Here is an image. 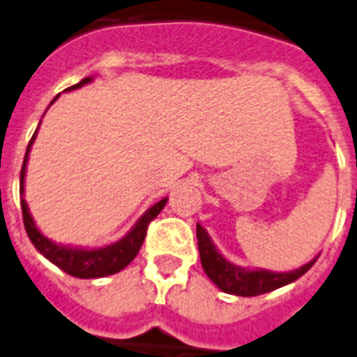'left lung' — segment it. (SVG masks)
Masks as SVG:
<instances>
[{
	"label": "left lung",
	"instance_id": "8db88e82",
	"mask_svg": "<svg viewBox=\"0 0 357 357\" xmlns=\"http://www.w3.org/2000/svg\"><path fill=\"white\" fill-rule=\"evenodd\" d=\"M196 238H198V250H200V261L207 278L217 285L220 291L237 296H257V294L271 293L274 289H280L287 283H293L300 276H304L310 271L313 263L317 261L311 259L304 266H300L296 271L289 272H272L265 268H243L234 263H229L217 246L213 244L211 237L200 224H196Z\"/></svg>",
	"mask_w": 357,
	"mask_h": 357
}]
</instances>
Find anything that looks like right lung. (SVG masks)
I'll list each match as a JSON object with an SVG mask.
<instances>
[{
	"label": "right lung",
	"mask_w": 357,
	"mask_h": 357,
	"mask_svg": "<svg viewBox=\"0 0 357 357\" xmlns=\"http://www.w3.org/2000/svg\"><path fill=\"white\" fill-rule=\"evenodd\" d=\"M91 81L92 77H85V79H81L77 85L70 86L66 91L79 89V86L86 85V83H91ZM57 98H55V100H57ZM55 100H53V102H55ZM36 133H38V128H36L33 139L29 140V146H27V151H25L24 157V165H22V172H20V195H22L20 204H22L25 231L29 235L31 243L35 244V248L38 250L47 261H52L53 265H57L61 271H64L66 274H70V276L91 280V278H103L111 276V274H116V272H120L122 268H126V266L135 259V255L139 254L140 246L144 243L148 224L162 211V207L167 206L168 198H162V200H159L157 204H153V206L137 220V224H135L133 228L129 229L128 234L123 235L122 238H119L116 243H111L107 244V246H102V248H77V246L57 244L55 241H52V238H47L44 234H40V229L36 228L35 220L31 217L27 202L24 200L25 167H27L31 146H33V140H35Z\"/></svg>",
	"instance_id": "1"
}]
</instances>
